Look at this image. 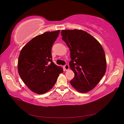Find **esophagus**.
<instances>
[{"label": "esophagus", "instance_id": "1", "mask_svg": "<svg viewBox=\"0 0 124 124\" xmlns=\"http://www.w3.org/2000/svg\"><path fill=\"white\" fill-rule=\"evenodd\" d=\"M64 68H65V70H66V71H67L68 70H69V65H65V66H64Z\"/></svg>", "mask_w": 124, "mask_h": 124}]
</instances>
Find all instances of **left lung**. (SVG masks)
Returning a JSON list of instances; mask_svg holds the SVG:
<instances>
[{
  "label": "left lung",
  "mask_w": 124,
  "mask_h": 124,
  "mask_svg": "<svg viewBox=\"0 0 124 124\" xmlns=\"http://www.w3.org/2000/svg\"><path fill=\"white\" fill-rule=\"evenodd\" d=\"M62 39L70 51V68L74 77L70 84L77 91L86 93L97 85L105 74L106 55L95 38L81 30H63Z\"/></svg>",
  "instance_id": "left-lung-1"
}]
</instances>
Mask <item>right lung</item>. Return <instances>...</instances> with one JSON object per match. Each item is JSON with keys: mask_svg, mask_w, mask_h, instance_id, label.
Masks as SVG:
<instances>
[{"mask_svg": "<svg viewBox=\"0 0 124 124\" xmlns=\"http://www.w3.org/2000/svg\"><path fill=\"white\" fill-rule=\"evenodd\" d=\"M59 30L46 32L32 39L22 48L18 60V71L22 80L33 92L46 93L53 88L61 67L52 61L51 50Z\"/></svg>", "mask_w": 124, "mask_h": 124, "instance_id": "right-lung-1", "label": "right lung"}]
</instances>
